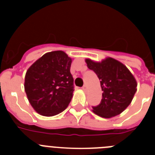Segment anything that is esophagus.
<instances>
[{"label":"esophagus","mask_w":155,"mask_h":155,"mask_svg":"<svg viewBox=\"0 0 155 155\" xmlns=\"http://www.w3.org/2000/svg\"><path fill=\"white\" fill-rule=\"evenodd\" d=\"M87 85H86V84H84V86H83V87H82V90H84V91H86V90H87Z\"/></svg>","instance_id":"obj_1"}]
</instances>
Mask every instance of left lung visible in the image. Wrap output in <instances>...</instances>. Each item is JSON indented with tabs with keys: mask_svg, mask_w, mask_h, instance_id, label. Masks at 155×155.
Wrapping results in <instances>:
<instances>
[{
	"mask_svg": "<svg viewBox=\"0 0 155 155\" xmlns=\"http://www.w3.org/2000/svg\"><path fill=\"white\" fill-rule=\"evenodd\" d=\"M87 68L96 74L102 91L99 105L93 106V112L103 118L120 115L131 103L137 91V81L124 64L107 57L101 62L86 59Z\"/></svg>",
	"mask_w": 155,
	"mask_h": 155,
	"instance_id": "8db88e82",
	"label": "left lung"
}]
</instances>
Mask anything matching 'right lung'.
I'll return each mask as SVG.
<instances>
[{
	"instance_id": "add662e5",
	"label": "right lung",
	"mask_w": 155,
	"mask_h": 155,
	"mask_svg": "<svg viewBox=\"0 0 155 155\" xmlns=\"http://www.w3.org/2000/svg\"><path fill=\"white\" fill-rule=\"evenodd\" d=\"M72 60L61 50L50 52L28 69L25 91L33 109L42 116H53L68 107L73 96Z\"/></svg>"
}]
</instances>
